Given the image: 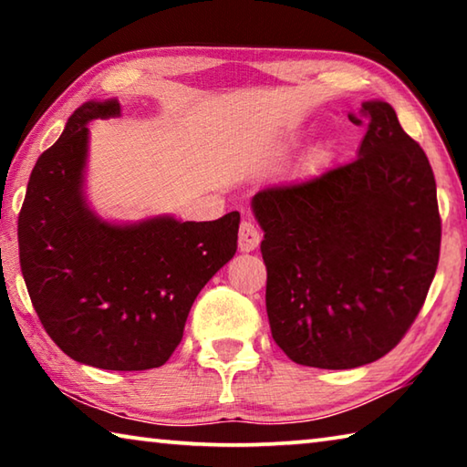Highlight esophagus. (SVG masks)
<instances>
[{
  "instance_id": "obj_1",
  "label": "esophagus",
  "mask_w": 467,
  "mask_h": 467,
  "mask_svg": "<svg viewBox=\"0 0 467 467\" xmlns=\"http://www.w3.org/2000/svg\"><path fill=\"white\" fill-rule=\"evenodd\" d=\"M259 241H262V233H259L257 224L251 220H243L239 226V249L249 253L257 247Z\"/></svg>"
}]
</instances>
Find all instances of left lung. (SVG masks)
I'll list each match as a JSON object with an SVG mask.
<instances>
[{
	"label": "left lung",
	"instance_id": "obj_1",
	"mask_svg": "<svg viewBox=\"0 0 467 467\" xmlns=\"http://www.w3.org/2000/svg\"><path fill=\"white\" fill-rule=\"evenodd\" d=\"M367 125L358 158L264 187L265 309L274 342L315 368H354L391 352L420 313L439 265L441 214L429 158L387 102L348 115Z\"/></svg>",
	"mask_w": 467,
	"mask_h": 467
}]
</instances>
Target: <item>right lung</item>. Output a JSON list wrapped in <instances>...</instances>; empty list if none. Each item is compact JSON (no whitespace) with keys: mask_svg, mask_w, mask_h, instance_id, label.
I'll use <instances>...</instances> for the list:
<instances>
[{"mask_svg":"<svg viewBox=\"0 0 467 467\" xmlns=\"http://www.w3.org/2000/svg\"><path fill=\"white\" fill-rule=\"evenodd\" d=\"M110 115L119 102H86L38 156L18 216L20 267L45 331L69 358L146 370L175 352L195 296L236 253L241 216L100 223L82 200L86 121Z\"/></svg>","mask_w":467,"mask_h":467,"instance_id":"obj_1","label":"right lung"}]
</instances>
